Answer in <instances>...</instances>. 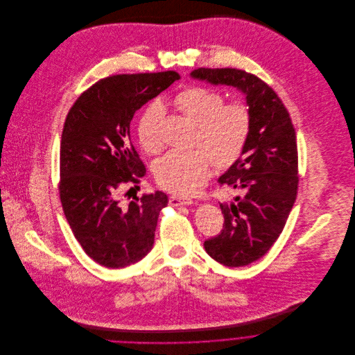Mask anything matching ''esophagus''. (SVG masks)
Masks as SVG:
<instances>
[{
  "label": "esophagus",
  "instance_id": "obj_1",
  "mask_svg": "<svg viewBox=\"0 0 355 355\" xmlns=\"http://www.w3.org/2000/svg\"><path fill=\"white\" fill-rule=\"evenodd\" d=\"M193 200L189 197H182V196H171L169 197V205L171 206H180V205H191Z\"/></svg>",
  "mask_w": 355,
  "mask_h": 355
}]
</instances>
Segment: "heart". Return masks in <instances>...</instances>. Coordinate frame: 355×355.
Wrapping results in <instances>:
<instances>
[{
    "mask_svg": "<svg viewBox=\"0 0 355 355\" xmlns=\"http://www.w3.org/2000/svg\"><path fill=\"white\" fill-rule=\"evenodd\" d=\"M172 103L197 124L194 145L205 150L166 153L155 162L154 176L162 189L184 194L210 176L213 162L220 169L236 162L249 139L252 117L242 102L224 103L220 93L200 86L182 90L173 97ZM161 114V106L152 103L137 121L138 142L150 154L161 148L157 131Z\"/></svg>",
    "mask_w": 355,
    "mask_h": 355,
    "instance_id": "obj_1",
    "label": "heart"
}]
</instances>
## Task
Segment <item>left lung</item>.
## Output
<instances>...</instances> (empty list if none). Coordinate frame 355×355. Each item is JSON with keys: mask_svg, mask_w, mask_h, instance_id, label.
<instances>
[{"mask_svg": "<svg viewBox=\"0 0 355 355\" xmlns=\"http://www.w3.org/2000/svg\"><path fill=\"white\" fill-rule=\"evenodd\" d=\"M194 79L236 87L246 96L250 134L241 157L218 179L242 197L220 203L221 232L203 248L225 266H245L269 252L280 236L298 193V149L290 113L263 80L243 69L198 68Z\"/></svg>", "mask_w": 355, "mask_h": 355, "instance_id": "left-lung-1", "label": "left lung"}]
</instances>
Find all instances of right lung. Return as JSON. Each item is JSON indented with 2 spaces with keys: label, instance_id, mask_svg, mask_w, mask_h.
<instances>
[{
  "label": "right lung",
  "instance_id": "obj_1",
  "mask_svg": "<svg viewBox=\"0 0 355 355\" xmlns=\"http://www.w3.org/2000/svg\"><path fill=\"white\" fill-rule=\"evenodd\" d=\"M178 79L175 71L107 76L83 92L67 114L60 201L76 241L102 266H128L153 249L168 197L155 191L135 196L128 205L120 201L121 191L138 189L146 175L130 139V124L137 110Z\"/></svg>",
  "mask_w": 355,
  "mask_h": 355
}]
</instances>
